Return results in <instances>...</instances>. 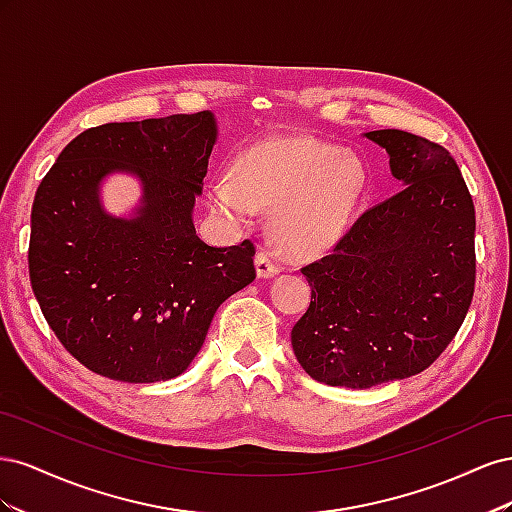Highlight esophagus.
Wrapping results in <instances>:
<instances>
[{"mask_svg": "<svg viewBox=\"0 0 512 512\" xmlns=\"http://www.w3.org/2000/svg\"><path fill=\"white\" fill-rule=\"evenodd\" d=\"M256 273H258V277H273V275L280 273V265H277V262L273 260L271 252L258 250V254H256Z\"/></svg>", "mask_w": 512, "mask_h": 512, "instance_id": "esophagus-1", "label": "esophagus"}]
</instances>
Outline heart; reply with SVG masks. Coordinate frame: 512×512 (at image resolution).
Wrapping results in <instances>:
<instances>
[{
    "instance_id": "1",
    "label": "heart",
    "mask_w": 512,
    "mask_h": 512,
    "mask_svg": "<svg viewBox=\"0 0 512 512\" xmlns=\"http://www.w3.org/2000/svg\"><path fill=\"white\" fill-rule=\"evenodd\" d=\"M365 188L363 162L316 138H269L243 151L211 185V207L232 222L273 209V235L297 258L329 252L344 237Z\"/></svg>"
}]
</instances>
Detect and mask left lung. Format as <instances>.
<instances>
[{
    "label": "left lung",
    "instance_id": "1",
    "mask_svg": "<svg viewBox=\"0 0 512 512\" xmlns=\"http://www.w3.org/2000/svg\"><path fill=\"white\" fill-rule=\"evenodd\" d=\"M365 136L406 188L301 269L312 301L290 333L307 374L346 389L421 374L453 342L476 282L474 203L455 158L404 130Z\"/></svg>",
    "mask_w": 512,
    "mask_h": 512
}]
</instances>
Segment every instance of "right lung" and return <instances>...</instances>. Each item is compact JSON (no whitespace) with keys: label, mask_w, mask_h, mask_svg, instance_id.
<instances>
[{"label":"right lung","mask_w":512,"mask_h":512,"mask_svg":"<svg viewBox=\"0 0 512 512\" xmlns=\"http://www.w3.org/2000/svg\"><path fill=\"white\" fill-rule=\"evenodd\" d=\"M215 136L209 111L104 123L70 141L38 185L29 280L61 346L94 374L134 384L183 374L218 307L254 282L250 239L211 247L192 222ZM115 169L144 183L130 221L99 205Z\"/></svg>","instance_id":"right-lung-1"}]
</instances>
